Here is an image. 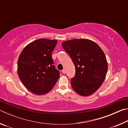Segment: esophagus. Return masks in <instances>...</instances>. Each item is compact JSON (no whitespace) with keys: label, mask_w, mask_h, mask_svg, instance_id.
<instances>
[{"label":"esophagus","mask_w":128,"mask_h":128,"mask_svg":"<svg viewBox=\"0 0 128 128\" xmlns=\"http://www.w3.org/2000/svg\"><path fill=\"white\" fill-rule=\"evenodd\" d=\"M62 73H63V74H66V69H63V70H62Z\"/></svg>","instance_id":"obj_1"}]
</instances>
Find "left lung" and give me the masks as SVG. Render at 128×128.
Segmentation results:
<instances>
[{
  "label": "left lung",
  "instance_id": "1",
  "mask_svg": "<svg viewBox=\"0 0 128 128\" xmlns=\"http://www.w3.org/2000/svg\"><path fill=\"white\" fill-rule=\"evenodd\" d=\"M62 45L75 66L76 74L71 79L73 89L81 96L94 94L102 85L108 70L104 52L88 39L66 40Z\"/></svg>",
  "mask_w": 128,
  "mask_h": 128
}]
</instances>
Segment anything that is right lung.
Listing matches in <instances>:
<instances>
[{"mask_svg": "<svg viewBox=\"0 0 128 128\" xmlns=\"http://www.w3.org/2000/svg\"><path fill=\"white\" fill-rule=\"evenodd\" d=\"M58 40L39 39L30 43L21 51L17 62L19 78L34 94H46L59 78L52 58Z\"/></svg>", "mask_w": 128, "mask_h": 128, "instance_id": "obj_1", "label": "right lung"}]
</instances>
